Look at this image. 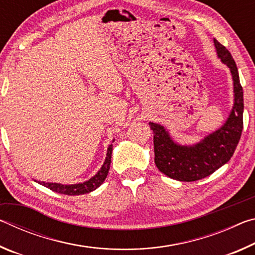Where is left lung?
Masks as SVG:
<instances>
[{
    "label": "left lung",
    "instance_id": "obj_1",
    "mask_svg": "<svg viewBox=\"0 0 255 255\" xmlns=\"http://www.w3.org/2000/svg\"><path fill=\"white\" fill-rule=\"evenodd\" d=\"M218 57L230 67L234 81V107L224 126L210 133L200 143L182 146L171 139L161 125L149 123L154 132L155 164L157 169L171 179L191 182L213 174L230 161L243 130V88L240 83L234 58L218 40L214 39Z\"/></svg>",
    "mask_w": 255,
    "mask_h": 255
}]
</instances>
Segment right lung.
<instances>
[{"mask_svg": "<svg viewBox=\"0 0 255 255\" xmlns=\"http://www.w3.org/2000/svg\"><path fill=\"white\" fill-rule=\"evenodd\" d=\"M111 154H112V145H109L107 152L106 161L103 163L102 167L98 173L92 176L89 181H85L83 183H77V184H60V183H49V182H38L42 185H45L46 188H48L53 191L60 193V195H67V196H77V195H84V193H89L96 190L97 188L100 187L103 183V181L106 180L108 172L110 169V163H111Z\"/></svg>", "mask_w": 255, "mask_h": 255, "instance_id": "1", "label": "right lung"}]
</instances>
